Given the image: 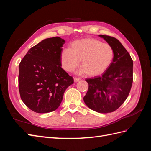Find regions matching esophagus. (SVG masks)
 <instances>
[{
    "label": "esophagus",
    "instance_id": "esophagus-1",
    "mask_svg": "<svg viewBox=\"0 0 151 151\" xmlns=\"http://www.w3.org/2000/svg\"><path fill=\"white\" fill-rule=\"evenodd\" d=\"M81 80V79L80 78H77V77H74V82H78L79 81H80Z\"/></svg>",
    "mask_w": 151,
    "mask_h": 151
}]
</instances>
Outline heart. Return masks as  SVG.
<instances>
[{"label":"heart","instance_id":"heart-1","mask_svg":"<svg viewBox=\"0 0 151 151\" xmlns=\"http://www.w3.org/2000/svg\"><path fill=\"white\" fill-rule=\"evenodd\" d=\"M115 52L107 43L94 38H86L73 42L70 48L63 49L60 62L63 69L72 72L79 65L81 74L89 77L101 75L106 72L113 62Z\"/></svg>","mask_w":151,"mask_h":151}]
</instances>
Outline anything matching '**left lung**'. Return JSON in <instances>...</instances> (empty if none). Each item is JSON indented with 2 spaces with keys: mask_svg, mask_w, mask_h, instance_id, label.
Wrapping results in <instances>:
<instances>
[{
  "mask_svg": "<svg viewBox=\"0 0 151 151\" xmlns=\"http://www.w3.org/2000/svg\"><path fill=\"white\" fill-rule=\"evenodd\" d=\"M113 48L115 56L111 65L101 76L86 79L88 91L84 97L85 104L93 111L111 113L125 102L133 83V60L116 38L99 35Z\"/></svg>",
  "mask_w": 151,
  "mask_h": 151,
  "instance_id": "left-lung-1",
  "label": "left lung"
}]
</instances>
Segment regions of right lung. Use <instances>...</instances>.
<instances>
[{
  "mask_svg": "<svg viewBox=\"0 0 151 151\" xmlns=\"http://www.w3.org/2000/svg\"><path fill=\"white\" fill-rule=\"evenodd\" d=\"M65 40L47 38L30 48L19 65V91L23 103L38 113L58 108L63 93L74 79L61 67Z\"/></svg>",
  "mask_w": 151,
  "mask_h": 151,
  "instance_id": "right-lung-1",
  "label": "right lung"
}]
</instances>
